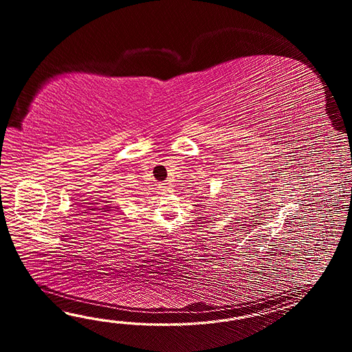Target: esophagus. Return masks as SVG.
Wrapping results in <instances>:
<instances>
[{"label": "esophagus", "mask_w": 352, "mask_h": 352, "mask_svg": "<svg viewBox=\"0 0 352 352\" xmlns=\"http://www.w3.org/2000/svg\"><path fill=\"white\" fill-rule=\"evenodd\" d=\"M158 187H160V190H161L162 192H170V191H171V186H170L168 184H161Z\"/></svg>", "instance_id": "obj_1"}]
</instances>
